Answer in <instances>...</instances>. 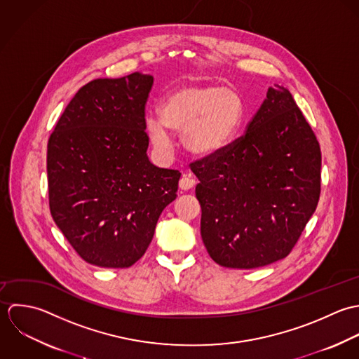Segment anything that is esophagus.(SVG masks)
<instances>
[{"label": "esophagus", "instance_id": "1", "mask_svg": "<svg viewBox=\"0 0 359 359\" xmlns=\"http://www.w3.org/2000/svg\"><path fill=\"white\" fill-rule=\"evenodd\" d=\"M194 186H196V180H194L193 177L187 176V175H184V176L180 179V182H179V187H180L182 190H190V189H193Z\"/></svg>", "mask_w": 359, "mask_h": 359}]
</instances>
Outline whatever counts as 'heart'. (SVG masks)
Masks as SVG:
<instances>
[{"mask_svg": "<svg viewBox=\"0 0 359 359\" xmlns=\"http://www.w3.org/2000/svg\"><path fill=\"white\" fill-rule=\"evenodd\" d=\"M243 116L240 95L216 84H184L162 100L159 114L145 115V132L156 148L169 149V130L182 133L183 147L194 156L223 151L238 130Z\"/></svg>", "mask_w": 359, "mask_h": 359, "instance_id": "heart-1", "label": "heart"}]
</instances>
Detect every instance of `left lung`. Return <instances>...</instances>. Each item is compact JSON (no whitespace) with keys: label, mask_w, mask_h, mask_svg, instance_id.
Segmentation results:
<instances>
[{"label":"left lung","mask_w":359,"mask_h":359,"mask_svg":"<svg viewBox=\"0 0 359 359\" xmlns=\"http://www.w3.org/2000/svg\"><path fill=\"white\" fill-rule=\"evenodd\" d=\"M319 143L286 87H269L245 135L191 163L201 237L220 266L255 269L286 258L320 194Z\"/></svg>","instance_id":"left-lung-1"}]
</instances>
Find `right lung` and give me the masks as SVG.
Listing matches in <instances>:
<instances>
[{
	"instance_id": "add662e5",
	"label": "right lung",
	"mask_w": 359,
	"mask_h": 359,
	"mask_svg": "<svg viewBox=\"0 0 359 359\" xmlns=\"http://www.w3.org/2000/svg\"><path fill=\"white\" fill-rule=\"evenodd\" d=\"M154 77L135 72L83 86L47 149L50 210L74 251L100 268H129L175 198L180 172L148 159L145 102Z\"/></svg>"
}]
</instances>
